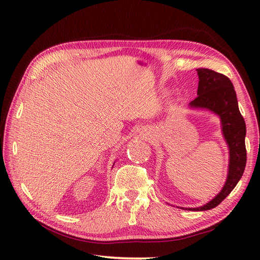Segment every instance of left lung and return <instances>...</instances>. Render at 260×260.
<instances>
[{
    "instance_id": "left-lung-1",
    "label": "left lung",
    "mask_w": 260,
    "mask_h": 260,
    "mask_svg": "<svg viewBox=\"0 0 260 260\" xmlns=\"http://www.w3.org/2000/svg\"><path fill=\"white\" fill-rule=\"evenodd\" d=\"M197 71L199 75L198 97L190 103V106L207 108L220 116L224 139L230 150L229 173L221 192L203 207L187 209L206 211L221 203L244 174L247 162L246 123L240 114L234 85L228 77L207 68L197 69Z\"/></svg>"
}]
</instances>
